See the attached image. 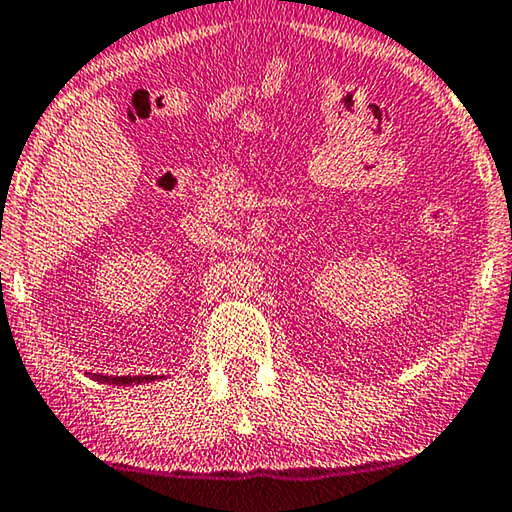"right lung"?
Here are the masks:
<instances>
[{
    "label": "right lung",
    "mask_w": 512,
    "mask_h": 512,
    "mask_svg": "<svg viewBox=\"0 0 512 512\" xmlns=\"http://www.w3.org/2000/svg\"><path fill=\"white\" fill-rule=\"evenodd\" d=\"M88 378L100 380L104 385H116V387H129V385H141V383H152V380H159L157 376H104V373H86Z\"/></svg>",
    "instance_id": "add662e5"
}]
</instances>
